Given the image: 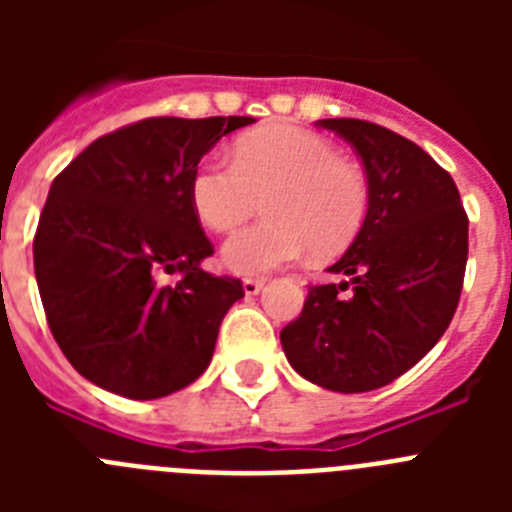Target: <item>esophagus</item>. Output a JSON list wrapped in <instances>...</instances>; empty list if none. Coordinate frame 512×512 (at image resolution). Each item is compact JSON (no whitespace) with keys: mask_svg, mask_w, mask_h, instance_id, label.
<instances>
[{"mask_svg":"<svg viewBox=\"0 0 512 512\" xmlns=\"http://www.w3.org/2000/svg\"><path fill=\"white\" fill-rule=\"evenodd\" d=\"M261 289H264V279H243V292H246L248 297L259 295Z\"/></svg>","mask_w":512,"mask_h":512,"instance_id":"obj_1","label":"esophagus"}]
</instances>
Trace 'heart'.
I'll return each mask as SVG.
<instances>
[{"instance_id":"heart-1","label":"heart","mask_w":512,"mask_h":512,"mask_svg":"<svg viewBox=\"0 0 512 512\" xmlns=\"http://www.w3.org/2000/svg\"><path fill=\"white\" fill-rule=\"evenodd\" d=\"M189 202L205 228L233 230L264 207V220L223 243V264L256 277L312 251L333 259L359 238L372 187L354 158L320 133L274 125L243 135L233 164L205 158L189 179Z\"/></svg>"}]
</instances>
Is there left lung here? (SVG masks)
I'll return each mask as SVG.
<instances>
[{"label": "left lung", "mask_w": 512, "mask_h": 512, "mask_svg": "<svg viewBox=\"0 0 512 512\" xmlns=\"http://www.w3.org/2000/svg\"><path fill=\"white\" fill-rule=\"evenodd\" d=\"M318 125L359 153L372 202L359 238L328 269L346 282L310 287L279 338L297 374L351 395L395 382L446 333L464 284L469 220L449 171L413 140L354 117Z\"/></svg>", "instance_id": "left-lung-1"}]
</instances>
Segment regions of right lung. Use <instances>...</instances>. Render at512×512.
I'll return each mask as SVG.
<instances>
[{"label":"right lung","mask_w":512,"mask_h":512,"mask_svg":"<svg viewBox=\"0 0 512 512\" xmlns=\"http://www.w3.org/2000/svg\"><path fill=\"white\" fill-rule=\"evenodd\" d=\"M251 122L148 117L97 138L53 179L35 279L63 356L102 390L156 400L210 366L243 284L200 266L212 243L189 179L217 140Z\"/></svg>","instance_id":"add662e5"}]
</instances>
